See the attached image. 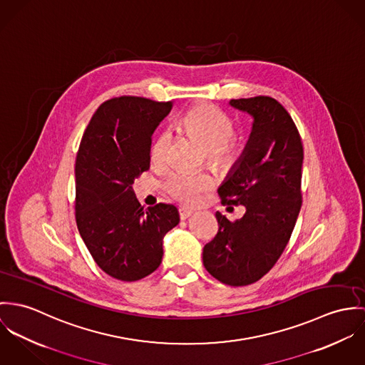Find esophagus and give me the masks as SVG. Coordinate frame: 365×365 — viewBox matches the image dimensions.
<instances>
[{
	"label": "esophagus",
	"instance_id": "obj_1",
	"mask_svg": "<svg viewBox=\"0 0 365 365\" xmlns=\"http://www.w3.org/2000/svg\"><path fill=\"white\" fill-rule=\"evenodd\" d=\"M192 214H193V211H192V210H189V208H185V207L179 208V215H180V220H187V218H189Z\"/></svg>",
	"mask_w": 365,
	"mask_h": 365
}]
</instances>
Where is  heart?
Masks as SVG:
<instances>
[{"mask_svg": "<svg viewBox=\"0 0 365 365\" xmlns=\"http://www.w3.org/2000/svg\"><path fill=\"white\" fill-rule=\"evenodd\" d=\"M183 124L192 130L205 144L208 161L217 168H225L235 163L241 154L240 143L232 138L235 125L220 109L211 105H196L183 116ZM170 133L163 131L151 147V157L161 163L166 157ZM214 186V178L205 170L178 169L172 172L165 183L166 192L176 200L195 204L202 193Z\"/></svg>", "mask_w": 365, "mask_h": 365, "instance_id": "1", "label": "heart"}]
</instances>
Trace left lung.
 Masks as SVG:
<instances>
[{
	"label": "left lung",
	"mask_w": 365,
	"mask_h": 365,
	"mask_svg": "<svg viewBox=\"0 0 365 365\" xmlns=\"http://www.w3.org/2000/svg\"><path fill=\"white\" fill-rule=\"evenodd\" d=\"M253 118L242 155L218 187L221 202L242 204L241 220L215 212L218 232L202 249V264L218 282L240 287L260 280L291 238L301 205L304 148L295 123L270 96L231 99Z\"/></svg>",
	"instance_id": "1"
}]
</instances>
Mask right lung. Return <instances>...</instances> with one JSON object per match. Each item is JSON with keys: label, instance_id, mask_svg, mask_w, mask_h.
<instances>
[{"label": "right lung", "instance_id": "1", "mask_svg": "<svg viewBox=\"0 0 365 365\" xmlns=\"http://www.w3.org/2000/svg\"><path fill=\"white\" fill-rule=\"evenodd\" d=\"M172 102L120 96L88 124L76 160V220L82 241L110 277L137 282L163 262L165 234L179 224L173 204L144 207L133 183L150 169L151 137Z\"/></svg>", "mask_w": 365, "mask_h": 365}]
</instances>
